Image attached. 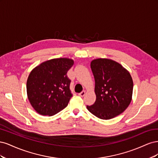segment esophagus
<instances>
[{
    "label": "esophagus",
    "mask_w": 158,
    "mask_h": 158,
    "mask_svg": "<svg viewBox=\"0 0 158 158\" xmlns=\"http://www.w3.org/2000/svg\"><path fill=\"white\" fill-rule=\"evenodd\" d=\"M85 91H82V92L79 94V95H80V97H84V95H85Z\"/></svg>",
    "instance_id": "34e87169"
}]
</instances>
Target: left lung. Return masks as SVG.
I'll list each match as a JSON object with an SVG mask.
<instances>
[{"label": "left lung", "mask_w": 158, "mask_h": 158, "mask_svg": "<svg viewBox=\"0 0 158 158\" xmlns=\"http://www.w3.org/2000/svg\"><path fill=\"white\" fill-rule=\"evenodd\" d=\"M96 99L88 111L103 120L117 117L130 105L133 81L130 73L117 62L99 58L91 62Z\"/></svg>", "instance_id": "left-lung-1"}]
</instances>
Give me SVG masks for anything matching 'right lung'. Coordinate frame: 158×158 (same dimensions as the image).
Here are the masks:
<instances>
[{"mask_svg":"<svg viewBox=\"0 0 158 158\" xmlns=\"http://www.w3.org/2000/svg\"><path fill=\"white\" fill-rule=\"evenodd\" d=\"M74 63L69 58L52 59L31 71L27 80V95L37 113L50 117L67 106L73 95L66 74Z\"/></svg>","mask_w":158,"mask_h":158,"instance_id":"1","label":"right lung"}]
</instances>
